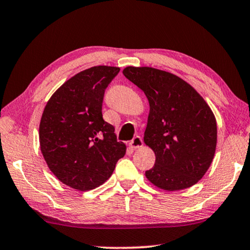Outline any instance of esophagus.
I'll use <instances>...</instances> for the list:
<instances>
[{
  "instance_id": "esophagus-1",
  "label": "esophagus",
  "mask_w": 250,
  "mask_h": 250,
  "mask_svg": "<svg viewBox=\"0 0 250 250\" xmlns=\"http://www.w3.org/2000/svg\"><path fill=\"white\" fill-rule=\"evenodd\" d=\"M129 146H131L132 149L140 148V146H142V139H141V137H139V136L134 137L133 139L131 140V142H130V144H129Z\"/></svg>"
}]
</instances>
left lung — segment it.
<instances>
[{
    "instance_id": "8db88e82",
    "label": "left lung",
    "mask_w": 250,
    "mask_h": 250,
    "mask_svg": "<svg viewBox=\"0 0 250 250\" xmlns=\"http://www.w3.org/2000/svg\"><path fill=\"white\" fill-rule=\"evenodd\" d=\"M122 72L149 101L144 141L156 162L146 171V179L167 191L197 184L210 167L217 146L216 118L207 102L170 72L149 66H126Z\"/></svg>"
}]
</instances>
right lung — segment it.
Here are the masks:
<instances>
[{
	"mask_svg": "<svg viewBox=\"0 0 250 250\" xmlns=\"http://www.w3.org/2000/svg\"><path fill=\"white\" fill-rule=\"evenodd\" d=\"M117 66L98 65L65 81L50 98L39 128L40 148L53 175L86 191L109 179L125 154L114 126L102 118V102Z\"/></svg>",
	"mask_w": 250,
	"mask_h": 250,
	"instance_id": "right-lung-1",
	"label": "right lung"
}]
</instances>
